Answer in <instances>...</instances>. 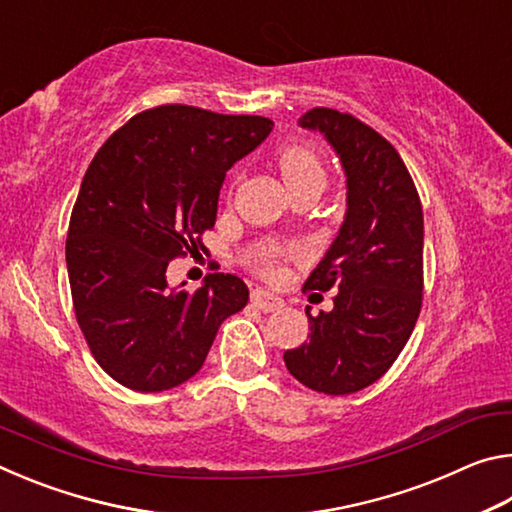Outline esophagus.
I'll use <instances>...</instances> for the list:
<instances>
[{
  "instance_id": "esophagus-1",
  "label": "esophagus",
  "mask_w": 512,
  "mask_h": 512,
  "mask_svg": "<svg viewBox=\"0 0 512 512\" xmlns=\"http://www.w3.org/2000/svg\"><path fill=\"white\" fill-rule=\"evenodd\" d=\"M250 302H253L257 309L266 311V314H268V311H277V309L284 307L282 298H277L275 293H268L264 289H255L253 293H250Z\"/></svg>"
}]
</instances>
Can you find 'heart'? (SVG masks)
Masks as SVG:
<instances>
[{
  "instance_id": "1",
  "label": "heart",
  "mask_w": 512,
  "mask_h": 512,
  "mask_svg": "<svg viewBox=\"0 0 512 512\" xmlns=\"http://www.w3.org/2000/svg\"><path fill=\"white\" fill-rule=\"evenodd\" d=\"M277 164L287 185L293 189L298 185H305L309 180H325V164L320 160V155L305 144H289L284 146L277 155ZM296 248H280V246H268L262 250V255L257 257L259 273L268 280H280L287 273V262L296 259Z\"/></svg>"
}]
</instances>
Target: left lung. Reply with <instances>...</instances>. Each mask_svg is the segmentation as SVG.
<instances>
[{"instance_id":"obj_1","label":"left lung","mask_w":512,"mask_h":512,"mask_svg":"<svg viewBox=\"0 0 512 512\" xmlns=\"http://www.w3.org/2000/svg\"><path fill=\"white\" fill-rule=\"evenodd\" d=\"M298 124L320 131L348 176V212L305 289H336L334 309L309 318V343L284 352L300 384L350 395L400 357L422 307L424 223L418 189L395 146L361 119L311 108Z\"/></svg>"}]
</instances>
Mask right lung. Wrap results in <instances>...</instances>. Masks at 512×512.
Segmentation results:
<instances>
[{"label": "right lung", "mask_w": 512, "mask_h": 512, "mask_svg": "<svg viewBox=\"0 0 512 512\" xmlns=\"http://www.w3.org/2000/svg\"><path fill=\"white\" fill-rule=\"evenodd\" d=\"M271 131L266 117L167 103L128 119L94 155L65 259L88 348L121 386H180L201 370L223 320L246 307L237 275L210 273L189 293L169 289L167 268L205 248L225 171Z\"/></svg>", "instance_id": "right-lung-1"}]
</instances>
